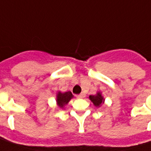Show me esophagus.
Instances as JSON below:
<instances>
[{"label":"esophagus","mask_w":151,"mask_h":151,"mask_svg":"<svg viewBox=\"0 0 151 151\" xmlns=\"http://www.w3.org/2000/svg\"><path fill=\"white\" fill-rule=\"evenodd\" d=\"M78 97V98H83V97H85V94H84V93H81Z\"/></svg>","instance_id":"1"}]
</instances>
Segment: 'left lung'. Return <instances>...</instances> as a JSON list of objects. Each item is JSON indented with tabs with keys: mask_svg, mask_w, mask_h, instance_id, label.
Here are the masks:
<instances>
[{
	"mask_svg": "<svg viewBox=\"0 0 151 151\" xmlns=\"http://www.w3.org/2000/svg\"><path fill=\"white\" fill-rule=\"evenodd\" d=\"M89 99H91V101L94 104L95 107H100L104 103V99L102 96L100 92H98L95 95H90Z\"/></svg>",
	"mask_w": 151,
	"mask_h": 151,
	"instance_id": "1",
	"label": "left lung"
}]
</instances>
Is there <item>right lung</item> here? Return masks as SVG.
<instances>
[{
	"label": "right lung",
	"mask_w": 151,
	"mask_h": 151,
	"mask_svg": "<svg viewBox=\"0 0 151 151\" xmlns=\"http://www.w3.org/2000/svg\"><path fill=\"white\" fill-rule=\"evenodd\" d=\"M72 98H73V95L70 91L65 92V93H61L59 91L56 95V104L59 106V108H64Z\"/></svg>",
	"instance_id": "right-lung-1"
}]
</instances>
